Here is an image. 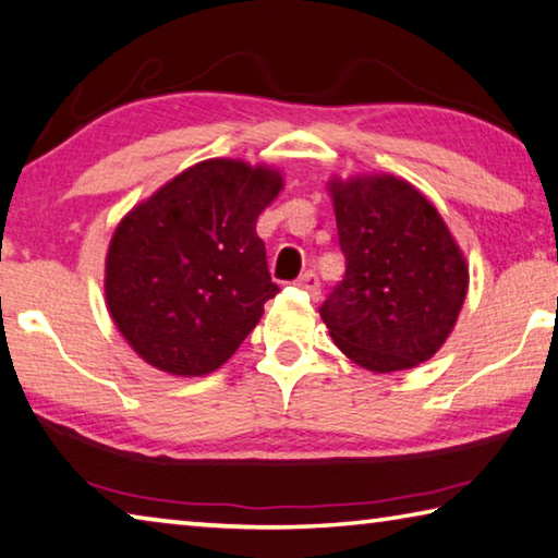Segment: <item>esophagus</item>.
<instances>
[{"instance_id": "obj_1", "label": "esophagus", "mask_w": 558, "mask_h": 558, "mask_svg": "<svg viewBox=\"0 0 558 558\" xmlns=\"http://www.w3.org/2000/svg\"><path fill=\"white\" fill-rule=\"evenodd\" d=\"M299 287L304 289V291H308V294L314 296V299H318V294H320V284H318V277H316L314 271H306L304 277L299 279Z\"/></svg>"}]
</instances>
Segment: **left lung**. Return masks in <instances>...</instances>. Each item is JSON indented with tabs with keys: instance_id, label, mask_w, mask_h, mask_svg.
I'll list each match as a JSON object with an SVG mask.
<instances>
[{
	"instance_id": "8db88e82",
	"label": "left lung",
	"mask_w": 558,
	"mask_h": 558,
	"mask_svg": "<svg viewBox=\"0 0 558 558\" xmlns=\"http://www.w3.org/2000/svg\"><path fill=\"white\" fill-rule=\"evenodd\" d=\"M345 277L318 308L340 353L375 375L438 353L468 294L463 250L426 195L392 173L328 181Z\"/></svg>"
}]
</instances>
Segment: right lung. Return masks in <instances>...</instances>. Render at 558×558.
Instances as JSON below:
<instances>
[{
    "label": "right lung",
    "mask_w": 558,
    "mask_h": 558,
    "mask_svg": "<svg viewBox=\"0 0 558 558\" xmlns=\"http://www.w3.org/2000/svg\"><path fill=\"white\" fill-rule=\"evenodd\" d=\"M284 189L274 166L205 159L117 222L105 304L136 355L173 377H203L234 355L279 294L257 218Z\"/></svg>",
    "instance_id": "add662e5"
}]
</instances>
